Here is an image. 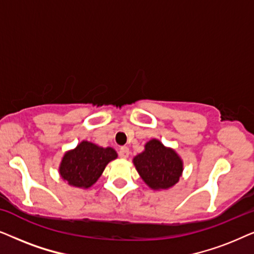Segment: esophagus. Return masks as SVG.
I'll return each mask as SVG.
<instances>
[{
  "mask_svg": "<svg viewBox=\"0 0 254 254\" xmlns=\"http://www.w3.org/2000/svg\"><path fill=\"white\" fill-rule=\"evenodd\" d=\"M119 156L121 158H127L129 156V149L127 147H121L119 149Z\"/></svg>",
  "mask_w": 254,
  "mask_h": 254,
  "instance_id": "esophagus-1",
  "label": "esophagus"
}]
</instances>
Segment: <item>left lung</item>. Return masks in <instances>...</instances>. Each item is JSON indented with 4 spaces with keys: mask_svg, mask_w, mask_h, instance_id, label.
Listing matches in <instances>:
<instances>
[{
    "mask_svg": "<svg viewBox=\"0 0 254 254\" xmlns=\"http://www.w3.org/2000/svg\"><path fill=\"white\" fill-rule=\"evenodd\" d=\"M133 162L141 178L152 190L172 187L183 172V162L177 152L165 148L158 140L149 141L144 151Z\"/></svg>",
    "mask_w": 254,
    "mask_h": 254,
    "instance_id": "1",
    "label": "left lung"
}]
</instances>
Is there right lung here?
<instances>
[{
  "instance_id": "obj_1",
  "label": "right lung",
  "mask_w": 254,
  "mask_h": 254,
  "mask_svg": "<svg viewBox=\"0 0 254 254\" xmlns=\"http://www.w3.org/2000/svg\"><path fill=\"white\" fill-rule=\"evenodd\" d=\"M117 156L112 148H100L91 142L83 141L64 156L60 175L69 185L88 189L102 176L107 163L116 159Z\"/></svg>"
}]
</instances>
